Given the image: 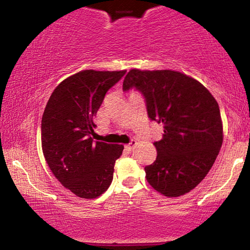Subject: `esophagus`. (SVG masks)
<instances>
[{
	"label": "esophagus",
	"mask_w": 250,
	"mask_h": 250,
	"mask_svg": "<svg viewBox=\"0 0 250 250\" xmlns=\"http://www.w3.org/2000/svg\"><path fill=\"white\" fill-rule=\"evenodd\" d=\"M136 143H137V142L135 141V140H131L130 143L125 146V149H127V150H129V151H131V150H133V149L135 148V146H136Z\"/></svg>",
	"instance_id": "obj_1"
}]
</instances>
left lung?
Wrapping results in <instances>:
<instances>
[{"label":"left lung","mask_w":250,"mask_h":250,"mask_svg":"<svg viewBox=\"0 0 250 250\" xmlns=\"http://www.w3.org/2000/svg\"><path fill=\"white\" fill-rule=\"evenodd\" d=\"M142 94L151 121L163 123L162 140L154 142L156 160L145 168L155 190L168 197L189 193L206 177L222 146L220 108L196 80L173 70L131 69L123 91Z\"/></svg>","instance_id":"1"}]
</instances>
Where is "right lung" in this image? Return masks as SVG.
Instances as JSON below:
<instances>
[{
  "label": "right lung",
  "instance_id": "obj_1",
  "mask_svg": "<svg viewBox=\"0 0 250 250\" xmlns=\"http://www.w3.org/2000/svg\"><path fill=\"white\" fill-rule=\"evenodd\" d=\"M125 70H82L55 88L41 122L42 150L63 187L82 199H95L113 181L123 146L94 141L93 120L107 91Z\"/></svg>",
  "mask_w": 250,
  "mask_h": 250
}]
</instances>
